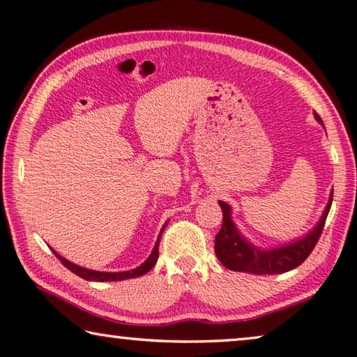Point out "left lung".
Returning a JSON list of instances; mask_svg holds the SVG:
<instances>
[{
    "instance_id": "1",
    "label": "left lung",
    "mask_w": 357,
    "mask_h": 357,
    "mask_svg": "<svg viewBox=\"0 0 357 357\" xmlns=\"http://www.w3.org/2000/svg\"><path fill=\"white\" fill-rule=\"evenodd\" d=\"M315 116L317 120L321 121L319 115L315 114ZM218 203L223 211L222 229L215 236V255L218 261L226 268L234 271H245V273L252 275H280L296 268L312 252L321 236L323 228H325L328 212L331 209L333 197L329 198L325 213H323L320 223L315 226L312 232H309L301 241L273 250H257L256 246L246 242L238 234L236 225L231 222L229 204L223 203V201H218Z\"/></svg>"
}]
</instances>
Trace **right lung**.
I'll use <instances>...</instances> for the list:
<instances>
[{
	"label": "right lung",
	"instance_id": "obj_1",
	"mask_svg": "<svg viewBox=\"0 0 357 357\" xmlns=\"http://www.w3.org/2000/svg\"><path fill=\"white\" fill-rule=\"evenodd\" d=\"M162 232H164V228H162V231H160L159 238L162 236ZM159 238H158L156 246H154V250H153V252L150 255V257H148L146 261L140 265V267L134 268V270H129V271H120V273H107V271H95V270L84 268V267H79V265H75V264L68 262L67 259H63L62 256L57 255L54 250H53V252H54V256L62 262V265H66V267L70 271H73L75 275L82 278V280L98 281V282H102V281H121V280H128V278H135V276L145 275V273H148V271H150L154 267V264H156L158 257H159Z\"/></svg>",
	"mask_w": 357,
	"mask_h": 357
}]
</instances>
